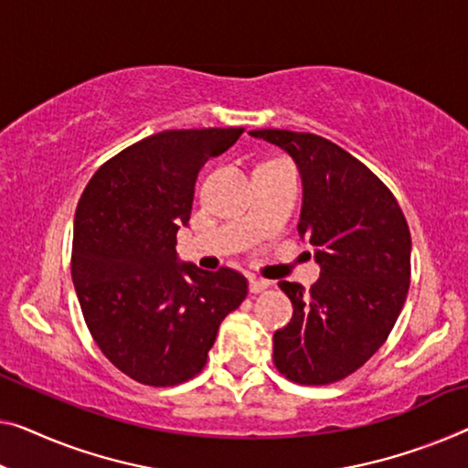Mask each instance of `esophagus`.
<instances>
[{
	"label": "esophagus",
	"instance_id": "esophagus-1",
	"mask_svg": "<svg viewBox=\"0 0 468 468\" xmlns=\"http://www.w3.org/2000/svg\"><path fill=\"white\" fill-rule=\"evenodd\" d=\"M269 288V282L267 279H261V277H250V292L252 294H261V292H264Z\"/></svg>",
	"mask_w": 468,
	"mask_h": 468
}]
</instances>
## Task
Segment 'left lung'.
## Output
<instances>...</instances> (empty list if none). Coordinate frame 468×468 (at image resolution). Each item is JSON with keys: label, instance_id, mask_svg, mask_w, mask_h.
Listing matches in <instances>:
<instances>
[{"label": "left lung", "instance_id": "obj_1", "mask_svg": "<svg viewBox=\"0 0 468 468\" xmlns=\"http://www.w3.org/2000/svg\"><path fill=\"white\" fill-rule=\"evenodd\" d=\"M294 159L303 178L298 233L315 246L322 273L304 292L279 282L294 306L275 332L273 361L298 385H330L385 345L410 290L412 237L395 195L376 174L327 138L252 130Z\"/></svg>", "mask_w": 468, "mask_h": 468}]
</instances>
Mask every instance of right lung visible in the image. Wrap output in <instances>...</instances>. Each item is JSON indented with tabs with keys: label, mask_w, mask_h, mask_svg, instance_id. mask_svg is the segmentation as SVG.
I'll return each instance as SVG.
<instances>
[{
	"label": "right lung",
	"mask_w": 468,
	"mask_h": 468,
	"mask_svg": "<svg viewBox=\"0 0 468 468\" xmlns=\"http://www.w3.org/2000/svg\"><path fill=\"white\" fill-rule=\"evenodd\" d=\"M243 128L165 130L102 164L75 212L71 275L104 357L132 380L174 387L206 366L222 319L248 296L246 277L180 264L195 180Z\"/></svg>",
	"instance_id": "1"
}]
</instances>
